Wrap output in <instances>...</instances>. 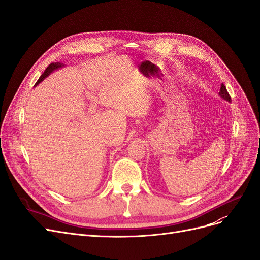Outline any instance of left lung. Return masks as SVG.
Instances as JSON below:
<instances>
[{"instance_id":"obj_1","label":"left lung","mask_w":260,"mask_h":260,"mask_svg":"<svg viewBox=\"0 0 260 260\" xmlns=\"http://www.w3.org/2000/svg\"><path fill=\"white\" fill-rule=\"evenodd\" d=\"M218 95L220 96V98H222L223 100H225V101H227V102H232V99H230V96H229V94H228V92H227V89H226V86L222 83V86H220V89H219V93H218Z\"/></svg>"}]
</instances>
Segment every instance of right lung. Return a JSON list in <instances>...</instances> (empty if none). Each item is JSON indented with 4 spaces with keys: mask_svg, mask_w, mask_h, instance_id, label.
<instances>
[{
    "mask_svg": "<svg viewBox=\"0 0 260 260\" xmlns=\"http://www.w3.org/2000/svg\"><path fill=\"white\" fill-rule=\"evenodd\" d=\"M62 67H64V64H63V63H60V62L51 63L49 66L47 67L46 71L44 72V74L40 77V79L37 80V82H36V84H35V85H38V84H40V83H41L45 78H47V77L49 76L51 73H53V72H55V71H57V70L62 69Z\"/></svg>",
    "mask_w": 260,
    "mask_h": 260,
    "instance_id": "add662e5",
    "label": "right lung"
}]
</instances>
